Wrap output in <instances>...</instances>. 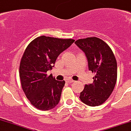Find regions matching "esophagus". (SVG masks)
I'll return each instance as SVG.
<instances>
[{"label": "esophagus", "instance_id": "esophagus-1", "mask_svg": "<svg viewBox=\"0 0 131 131\" xmlns=\"http://www.w3.org/2000/svg\"><path fill=\"white\" fill-rule=\"evenodd\" d=\"M67 82H68V83H73V82H74L75 81L72 80H69Z\"/></svg>", "mask_w": 131, "mask_h": 131}]
</instances>
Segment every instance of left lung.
I'll return each instance as SVG.
<instances>
[{
	"label": "left lung",
	"mask_w": 131,
	"mask_h": 131,
	"mask_svg": "<svg viewBox=\"0 0 131 131\" xmlns=\"http://www.w3.org/2000/svg\"><path fill=\"white\" fill-rule=\"evenodd\" d=\"M74 43L84 52L89 69L95 73L93 82L85 84L81 101L89 106H98L108 99L117 81V62L110 47L97 37L77 40Z\"/></svg>",
	"instance_id": "obj_1"
}]
</instances>
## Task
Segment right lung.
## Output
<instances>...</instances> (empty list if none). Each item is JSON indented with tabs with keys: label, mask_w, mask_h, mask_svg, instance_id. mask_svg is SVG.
I'll use <instances>...</instances> for the list:
<instances>
[{
	"label": "right lung",
	"mask_w": 131,
	"mask_h": 131,
	"mask_svg": "<svg viewBox=\"0 0 131 131\" xmlns=\"http://www.w3.org/2000/svg\"><path fill=\"white\" fill-rule=\"evenodd\" d=\"M74 40L41 36L28 45L19 67L21 87L26 97L37 109L49 110L57 105L65 82L56 80L47 71L57 58Z\"/></svg>",
	"instance_id": "obj_1"
}]
</instances>
